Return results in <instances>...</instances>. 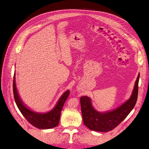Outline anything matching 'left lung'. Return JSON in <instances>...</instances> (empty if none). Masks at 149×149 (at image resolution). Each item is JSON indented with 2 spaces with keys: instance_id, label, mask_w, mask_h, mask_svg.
I'll list each match as a JSON object with an SVG mask.
<instances>
[{
  "instance_id": "1",
  "label": "left lung",
  "mask_w": 149,
  "mask_h": 149,
  "mask_svg": "<svg viewBox=\"0 0 149 149\" xmlns=\"http://www.w3.org/2000/svg\"><path fill=\"white\" fill-rule=\"evenodd\" d=\"M140 74L135 83L130 98L116 109L106 112L97 111L92 106L91 99L87 96L80 98L81 107L84 125L90 130L99 132L112 130L123 121L132 110L136 104Z\"/></svg>"
}]
</instances>
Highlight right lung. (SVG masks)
I'll use <instances>...</instances> for the list:
<instances>
[{
  "label": "right lung",
  "instance_id": "obj_1",
  "mask_svg": "<svg viewBox=\"0 0 149 149\" xmlns=\"http://www.w3.org/2000/svg\"><path fill=\"white\" fill-rule=\"evenodd\" d=\"M13 92L17 106L24 118L34 127L38 129L43 130L54 128L59 124L62 109L70 94L69 90L66 91L60 97L55 107L52 111L45 113H41L31 111L22 102L16 87L15 74H14L13 76Z\"/></svg>",
  "mask_w": 149,
  "mask_h": 149
}]
</instances>
